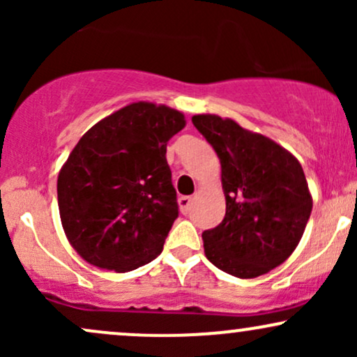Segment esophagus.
Here are the masks:
<instances>
[{"label":"esophagus","mask_w":357,"mask_h":357,"mask_svg":"<svg viewBox=\"0 0 357 357\" xmlns=\"http://www.w3.org/2000/svg\"><path fill=\"white\" fill-rule=\"evenodd\" d=\"M191 203H192V198H191V196H181V198L178 199L179 210H181L183 215H188V213H190Z\"/></svg>","instance_id":"1"}]
</instances>
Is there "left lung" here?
Here are the masks:
<instances>
[{"mask_svg": "<svg viewBox=\"0 0 357 357\" xmlns=\"http://www.w3.org/2000/svg\"><path fill=\"white\" fill-rule=\"evenodd\" d=\"M192 124L218 154L227 213L203 231L204 255L238 278L270 272L292 255L312 211L301 162L264 134L215 114L192 116Z\"/></svg>", "mask_w": 357, "mask_h": 357, "instance_id": "left-lung-1", "label": "left lung"}]
</instances>
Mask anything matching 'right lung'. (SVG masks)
<instances>
[{"mask_svg":"<svg viewBox=\"0 0 357 357\" xmlns=\"http://www.w3.org/2000/svg\"><path fill=\"white\" fill-rule=\"evenodd\" d=\"M184 126L179 110L134 102L73 147L56 181L59 210L68 241L90 265L130 272L162 252L179 213L166 146Z\"/></svg>","mask_w":357,"mask_h":357,"instance_id":"right-lung-1","label":"right lung"}]
</instances>
